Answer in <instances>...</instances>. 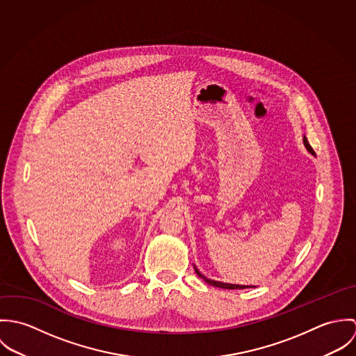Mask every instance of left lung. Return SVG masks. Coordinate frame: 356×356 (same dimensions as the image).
Masks as SVG:
<instances>
[{"label":"left lung","mask_w":356,"mask_h":356,"mask_svg":"<svg viewBox=\"0 0 356 356\" xmlns=\"http://www.w3.org/2000/svg\"><path fill=\"white\" fill-rule=\"evenodd\" d=\"M303 143H305L307 151L311 153V154H315L314 149L311 148V145L308 144V141H307V138H305V137H303ZM195 270H196V273H197V275H199L200 278H203L204 281H205L207 284H209V285H212V286H218V288H222V289H245V288H252V286H247V285H236V284H226V282L213 281V280H209V278L204 277L203 274H202L196 267H195Z\"/></svg>","instance_id":"left-lung-1"}]
</instances>
